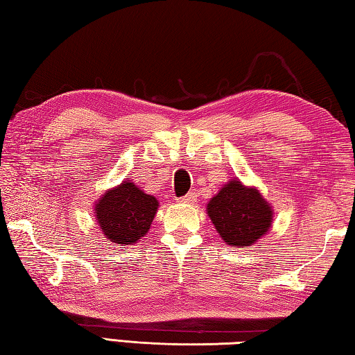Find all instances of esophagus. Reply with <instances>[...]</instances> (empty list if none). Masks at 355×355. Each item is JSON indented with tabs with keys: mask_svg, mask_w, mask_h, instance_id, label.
Wrapping results in <instances>:
<instances>
[{
	"mask_svg": "<svg viewBox=\"0 0 355 355\" xmlns=\"http://www.w3.org/2000/svg\"><path fill=\"white\" fill-rule=\"evenodd\" d=\"M178 202H184V204H195L196 202V195H193V193H189V195H185L182 198L178 199Z\"/></svg>",
	"mask_w": 355,
	"mask_h": 355,
	"instance_id": "34e87169",
	"label": "esophagus"
}]
</instances>
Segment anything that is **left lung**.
Instances as JSON below:
<instances>
[{
  "mask_svg": "<svg viewBox=\"0 0 355 355\" xmlns=\"http://www.w3.org/2000/svg\"><path fill=\"white\" fill-rule=\"evenodd\" d=\"M209 216L224 243L247 247L264 235L272 223V209L255 189L230 180L207 205Z\"/></svg>",
  "mask_w": 355,
  "mask_h": 355,
  "instance_id": "left-lung-1",
  "label": "left lung"
}]
</instances>
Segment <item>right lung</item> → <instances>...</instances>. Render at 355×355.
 I'll use <instances>...</instances> for the list:
<instances>
[{"mask_svg": "<svg viewBox=\"0 0 355 355\" xmlns=\"http://www.w3.org/2000/svg\"><path fill=\"white\" fill-rule=\"evenodd\" d=\"M159 202L125 180L110 190L96 207L103 235L117 244H132L148 232Z\"/></svg>", "mask_w": 355, "mask_h": 355, "instance_id": "obj_1", "label": "right lung"}]
</instances>
